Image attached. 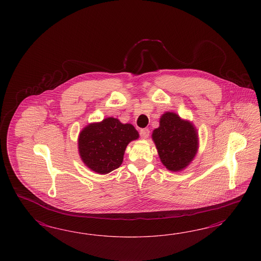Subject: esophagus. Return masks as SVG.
<instances>
[{
  "instance_id": "obj_1",
  "label": "esophagus",
  "mask_w": 261,
  "mask_h": 261,
  "mask_svg": "<svg viewBox=\"0 0 261 261\" xmlns=\"http://www.w3.org/2000/svg\"><path fill=\"white\" fill-rule=\"evenodd\" d=\"M149 133H150V131L147 128H143V129H141V131H140V135H141L142 139H147L149 137Z\"/></svg>"
}]
</instances>
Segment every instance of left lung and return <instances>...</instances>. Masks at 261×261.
I'll return each instance as SVG.
<instances>
[{"label":"left lung","instance_id":"1","mask_svg":"<svg viewBox=\"0 0 261 261\" xmlns=\"http://www.w3.org/2000/svg\"><path fill=\"white\" fill-rule=\"evenodd\" d=\"M161 162L170 171L185 169L198 150L196 128L177 114L166 112L160 119V126L152 133Z\"/></svg>","mask_w":261,"mask_h":261}]
</instances>
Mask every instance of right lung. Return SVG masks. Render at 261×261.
<instances>
[{
    "mask_svg": "<svg viewBox=\"0 0 261 261\" xmlns=\"http://www.w3.org/2000/svg\"><path fill=\"white\" fill-rule=\"evenodd\" d=\"M138 138L139 133L132 124L106 118L82 129L79 137V155L91 170L109 173L119 168L128 143Z\"/></svg>",
    "mask_w": 261,
    "mask_h": 261,
    "instance_id": "add662e5",
    "label": "right lung"
}]
</instances>
